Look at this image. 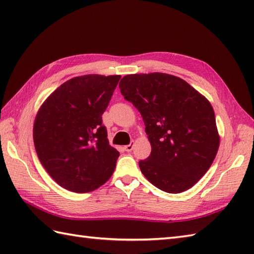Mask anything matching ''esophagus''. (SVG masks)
<instances>
[{
  "label": "esophagus",
  "instance_id": "obj_1",
  "mask_svg": "<svg viewBox=\"0 0 254 254\" xmlns=\"http://www.w3.org/2000/svg\"><path fill=\"white\" fill-rule=\"evenodd\" d=\"M133 146H134V143L128 144V145H127V146H124V150H126V152H131V150L133 149Z\"/></svg>",
  "mask_w": 254,
  "mask_h": 254
}]
</instances>
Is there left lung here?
<instances>
[{
  "instance_id": "obj_1",
  "label": "left lung",
  "mask_w": 254,
  "mask_h": 254,
  "mask_svg": "<svg viewBox=\"0 0 254 254\" xmlns=\"http://www.w3.org/2000/svg\"><path fill=\"white\" fill-rule=\"evenodd\" d=\"M119 87L141 113L152 145L149 157L138 163L142 174L168 193L192 188L219 147L210 102L186 80L165 73L126 75Z\"/></svg>"
}]
</instances>
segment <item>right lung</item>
Instances as JSON below:
<instances>
[{"instance_id": "1", "label": "right lung", "mask_w": 254, "mask_h": 254, "mask_svg": "<svg viewBox=\"0 0 254 254\" xmlns=\"http://www.w3.org/2000/svg\"><path fill=\"white\" fill-rule=\"evenodd\" d=\"M120 75L88 74L66 80L35 119L34 144L41 165L59 186L87 193L110 179L119 154L109 145L102 113Z\"/></svg>"}]
</instances>
